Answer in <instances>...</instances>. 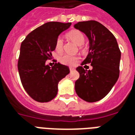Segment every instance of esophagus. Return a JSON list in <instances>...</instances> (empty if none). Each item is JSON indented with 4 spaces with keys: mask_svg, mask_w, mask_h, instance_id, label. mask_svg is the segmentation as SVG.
I'll use <instances>...</instances> for the list:
<instances>
[{
    "mask_svg": "<svg viewBox=\"0 0 135 135\" xmlns=\"http://www.w3.org/2000/svg\"><path fill=\"white\" fill-rule=\"evenodd\" d=\"M69 69H70V71L71 72V71H74V70H75V69H74V67H69Z\"/></svg>",
    "mask_w": 135,
    "mask_h": 135,
    "instance_id": "esophagus-1",
    "label": "esophagus"
}]
</instances>
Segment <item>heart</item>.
I'll list each match as a JSON object with an SVG mask.
<instances>
[{
	"mask_svg": "<svg viewBox=\"0 0 135 135\" xmlns=\"http://www.w3.org/2000/svg\"><path fill=\"white\" fill-rule=\"evenodd\" d=\"M68 38L71 39L72 41H74V43L77 44L78 45H83L85 42V36L83 34L82 32H80V31L74 30L71 31L67 34ZM55 50L57 52H61L63 50V40L61 38L59 37L56 41L55 43ZM78 57L72 56L69 55H64L60 57V61L61 63L65 65L69 66H74L76 65L77 62L78 61Z\"/></svg>",
	"mask_w": 135,
	"mask_h": 135,
	"instance_id": "heart-1",
	"label": "heart"
}]
</instances>
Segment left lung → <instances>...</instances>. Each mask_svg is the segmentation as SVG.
Segmentation results:
<instances>
[{
	"label": "left lung",
	"mask_w": 135,
	"mask_h": 135,
	"mask_svg": "<svg viewBox=\"0 0 135 135\" xmlns=\"http://www.w3.org/2000/svg\"><path fill=\"white\" fill-rule=\"evenodd\" d=\"M86 35L89 52L82 65L91 64L92 70L78 66L80 77L75 82L78 96L88 102H95L107 96L119 77L121 53L113 33L99 22L90 20L74 24Z\"/></svg>",
	"instance_id": "left-lung-1"
}]
</instances>
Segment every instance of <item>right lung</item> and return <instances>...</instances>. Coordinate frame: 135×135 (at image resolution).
I'll use <instances>...</instances> for the list:
<instances>
[{
  "label": "right lung",
  "instance_id": "add662e5",
  "mask_svg": "<svg viewBox=\"0 0 135 135\" xmlns=\"http://www.w3.org/2000/svg\"><path fill=\"white\" fill-rule=\"evenodd\" d=\"M71 25V22H47L28 33L21 44L18 71L24 90L35 101L47 102L53 99L59 82L69 74L67 66L58 62L50 67L45 62L55 50L59 35Z\"/></svg>",
  "mask_w": 135,
  "mask_h": 135
}]
</instances>
